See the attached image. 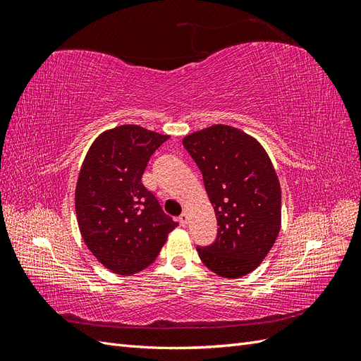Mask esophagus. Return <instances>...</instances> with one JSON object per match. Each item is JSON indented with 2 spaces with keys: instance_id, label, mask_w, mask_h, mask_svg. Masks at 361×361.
<instances>
[{
  "instance_id": "1",
  "label": "esophagus",
  "mask_w": 361,
  "mask_h": 361,
  "mask_svg": "<svg viewBox=\"0 0 361 361\" xmlns=\"http://www.w3.org/2000/svg\"><path fill=\"white\" fill-rule=\"evenodd\" d=\"M179 223H180V226L182 227H185L188 224V214L187 212H182L180 214V216H179Z\"/></svg>"
}]
</instances>
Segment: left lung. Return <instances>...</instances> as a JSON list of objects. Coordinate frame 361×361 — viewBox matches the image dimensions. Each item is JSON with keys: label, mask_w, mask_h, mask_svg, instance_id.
Instances as JSON below:
<instances>
[{"label": "left lung", "mask_w": 361, "mask_h": 361, "mask_svg": "<svg viewBox=\"0 0 361 361\" xmlns=\"http://www.w3.org/2000/svg\"><path fill=\"white\" fill-rule=\"evenodd\" d=\"M203 174L218 233L197 247L215 274L239 279L255 271L274 245L281 226V190L272 162L256 138L214 125L182 140Z\"/></svg>", "instance_id": "left-lung-1"}]
</instances>
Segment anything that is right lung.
I'll return each instance as SVG.
<instances>
[{
    "label": "right lung",
    "instance_id": "right-lung-1",
    "mask_svg": "<svg viewBox=\"0 0 361 361\" xmlns=\"http://www.w3.org/2000/svg\"><path fill=\"white\" fill-rule=\"evenodd\" d=\"M169 140L137 125L105 130L87 152L75 190L76 220L93 256L120 276L154 262L178 223L141 182L154 152Z\"/></svg>",
    "mask_w": 361,
    "mask_h": 361
}]
</instances>
